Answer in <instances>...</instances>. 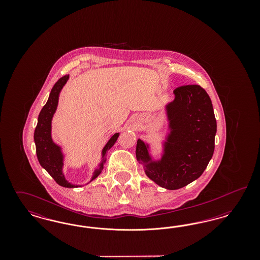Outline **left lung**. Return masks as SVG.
<instances>
[{"label":"left lung","instance_id":"8db88e82","mask_svg":"<svg viewBox=\"0 0 260 260\" xmlns=\"http://www.w3.org/2000/svg\"><path fill=\"white\" fill-rule=\"evenodd\" d=\"M167 106L171 135L161 161H150L148 146L140 139L136 158L145 173L158 185L175 190L202 175L214 151L216 120L209 94L199 85H184L174 90Z\"/></svg>","mask_w":260,"mask_h":260}]
</instances>
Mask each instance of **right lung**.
<instances>
[{
  "mask_svg": "<svg viewBox=\"0 0 260 260\" xmlns=\"http://www.w3.org/2000/svg\"><path fill=\"white\" fill-rule=\"evenodd\" d=\"M69 76L65 75L60 78L51 88L50 96L42 108L39 114L38 124L35 133H34V140L36 144V153H37L38 161L40 165L50 173V176L55 180L57 184L67 188H73L78 186L73 185L69 183L63 173H62V166H63V156H62L60 148L53 143L51 139V119L56 110L57 103H58V95L63 86L66 84ZM119 137V134H115L112 136L110 140L107 142L105 147L102 150V157H104L107 150L111 148L115 144L117 138ZM105 161V158L100 162L99 170L94 172V174L91 178L93 180L99 175L101 170L103 169V162Z\"/></svg>",
  "mask_w": 260,
  "mask_h": 260,
  "instance_id": "right-lung-1",
  "label": "right lung"
}]
</instances>
